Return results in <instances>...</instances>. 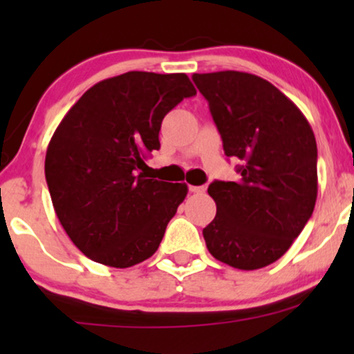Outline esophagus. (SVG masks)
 <instances>
[{
  "mask_svg": "<svg viewBox=\"0 0 354 354\" xmlns=\"http://www.w3.org/2000/svg\"><path fill=\"white\" fill-rule=\"evenodd\" d=\"M189 191L194 194H203L206 191L205 186H189Z\"/></svg>",
  "mask_w": 354,
  "mask_h": 354,
  "instance_id": "1",
  "label": "esophagus"
}]
</instances>
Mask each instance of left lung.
<instances>
[{
    "label": "left lung",
    "instance_id": "obj_1",
    "mask_svg": "<svg viewBox=\"0 0 354 354\" xmlns=\"http://www.w3.org/2000/svg\"><path fill=\"white\" fill-rule=\"evenodd\" d=\"M238 181H213L216 216L203 230L218 261L265 268L290 250L315 209L318 148L299 108L270 81L243 71L194 73Z\"/></svg>",
    "mask_w": 354,
    "mask_h": 354
}]
</instances>
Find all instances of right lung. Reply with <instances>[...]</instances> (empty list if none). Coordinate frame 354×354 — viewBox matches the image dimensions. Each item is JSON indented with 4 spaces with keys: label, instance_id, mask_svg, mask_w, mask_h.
Wrapping results in <instances>:
<instances>
[{
    "label": "right lung",
    "instance_id": "obj_1",
    "mask_svg": "<svg viewBox=\"0 0 354 354\" xmlns=\"http://www.w3.org/2000/svg\"><path fill=\"white\" fill-rule=\"evenodd\" d=\"M196 95L185 73L128 71L96 83L56 128L44 160L56 216L93 261L129 268L160 246L188 194L186 183L149 180L161 121Z\"/></svg>",
    "mask_w": 354,
    "mask_h": 354
}]
</instances>
